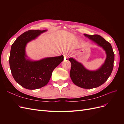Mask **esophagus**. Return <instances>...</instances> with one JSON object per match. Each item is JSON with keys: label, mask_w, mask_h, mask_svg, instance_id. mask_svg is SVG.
I'll return each instance as SVG.
<instances>
[{"label": "esophagus", "mask_w": 124, "mask_h": 124, "mask_svg": "<svg viewBox=\"0 0 124 124\" xmlns=\"http://www.w3.org/2000/svg\"><path fill=\"white\" fill-rule=\"evenodd\" d=\"M63 56H64L65 58L68 59L70 57V56H71V55H70V53L69 52L66 51V52H65L64 53H63Z\"/></svg>", "instance_id": "obj_1"}]
</instances>
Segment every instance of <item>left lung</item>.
<instances>
[{
    "label": "left lung",
    "mask_w": 124,
    "mask_h": 124,
    "mask_svg": "<svg viewBox=\"0 0 124 124\" xmlns=\"http://www.w3.org/2000/svg\"><path fill=\"white\" fill-rule=\"evenodd\" d=\"M84 35L91 40L106 52V59L100 68L96 70L86 69L81 62L73 58H69L71 63L70 76L73 83L78 87L91 89L103 84L110 76L113 68L114 53L111 44L98 35Z\"/></svg>",
    "instance_id": "left-lung-1"
}]
</instances>
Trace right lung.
<instances>
[{
    "label": "right lung",
    "mask_w": 124,
    "mask_h": 124,
    "mask_svg": "<svg viewBox=\"0 0 124 124\" xmlns=\"http://www.w3.org/2000/svg\"><path fill=\"white\" fill-rule=\"evenodd\" d=\"M47 31L30 30L17 37L11 48L9 64L14 80L22 87L36 89L46 86L52 72L62 61L63 55L31 61L26 54L27 44Z\"/></svg>",
    "instance_id": "right-lung-1"
}]
</instances>
